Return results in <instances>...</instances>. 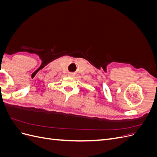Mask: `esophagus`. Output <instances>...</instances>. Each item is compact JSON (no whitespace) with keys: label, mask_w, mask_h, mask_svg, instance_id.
Segmentation results:
<instances>
[{"label":"esophagus","mask_w":157,"mask_h":157,"mask_svg":"<svg viewBox=\"0 0 157 157\" xmlns=\"http://www.w3.org/2000/svg\"><path fill=\"white\" fill-rule=\"evenodd\" d=\"M68 75L69 76V77H73L74 76H75V74H74V73H70Z\"/></svg>","instance_id":"esophagus-1"}]
</instances>
